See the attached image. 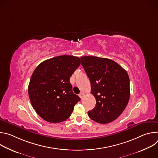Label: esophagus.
<instances>
[{
  "label": "esophagus",
  "instance_id": "obj_1",
  "mask_svg": "<svg viewBox=\"0 0 158 158\" xmlns=\"http://www.w3.org/2000/svg\"><path fill=\"white\" fill-rule=\"evenodd\" d=\"M79 97L81 98V99H82L84 97V96H85V94L83 93V92H82V93H81L80 94H79Z\"/></svg>",
  "mask_w": 158,
  "mask_h": 158
}]
</instances>
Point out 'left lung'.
I'll return each mask as SVG.
<instances>
[{"label": "left lung", "mask_w": 158, "mask_h": 158, "mask_svg": "<svg viewBox=\"0 0 158 158\" xmlns=\"http://www.w3.org/2000/svg\"><path fill=\"white\" fill-rule=\"evenodd\" d=\"M81 60L96 100L95 107L88 112L89 117L100 124L112 122L122 114L129 100L127 73L109 59L84 56Z\"/></svg>", "instance_id": "8db88e82"}]
</instances>
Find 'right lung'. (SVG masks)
I'll return each instance as SVG.
<instances>
[{"label": "right lung", "instance_id": "right-lung-1", "mask_svg": "<svg viewBox=\"0 0 158 158\" xmlns=\"http://www.w3.org/2000/svg\"><path fill=\"white\" fill-rule=\"evenodd\" d=\"M78 57L64 55L41 62L28 87L31 104L37 114L51 123L68 119L81 98L73 91L70 77L80 65Z\"/></svg>", "mask_w": 158, "mask_h": 158}]
</instances>
